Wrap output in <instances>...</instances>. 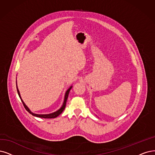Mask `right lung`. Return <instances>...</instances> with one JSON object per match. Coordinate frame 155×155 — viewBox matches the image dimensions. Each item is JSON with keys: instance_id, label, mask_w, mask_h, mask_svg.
Masks as SVG:
<instances>
[{"instance_id": "add662e5", "label": "right lung", "mask_w": 155, "mask_h": 155, "mask_svg": "<svg viewBox=\"0 0 155 155\" xmlns=\"http://www.w3.org/2000/svg\"><path fill=\"white\" fill-rule=\"evenodd\" d=\"M72 88V86H71L70 88H69L67 91L65 93V96H64V102H63V104L62 105V107L59 108V109L55 112H53V113H51V114H34L32 113L30 110L29 108H28L27 105L25 104V103L24 102V101L22 100L21 96H20V92H19V90L18 89V87H17V85H16V89H17V92H18V96L20 97V98L21 99V102L23 105H24L25 108L26 109V110L29 112L31 114H32V116H36V117H41V118H45V119H51V118H55L57 117L58 116H59L60 114L63 112V110H64V108L66 107V101H67V99H68V95H69V93H70V91L71 90V89Z\"/></svg>"}]
</instances>
